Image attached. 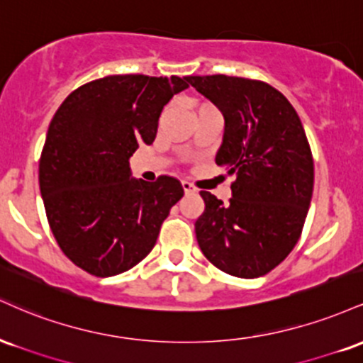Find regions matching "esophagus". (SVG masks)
Listing matches in <instances>:
<instances>
[{
	"label": "esophagus",
	"instance_id": "esophagus-1",
	"mask_svg": "<svg viewBox=\"0 0 363 363\" xmlns=\"http://www.w3.org/2000/svg\"><path fill=\"white\" fill-rule=\"evenodd\" d=\"M182 189H184V193L186 194H194V193H198V189H196V187L191 184V182H187V181H182Z\"/></svg>",
	"mask_w": 363,
	"mask_h": 363
}]
</instances>
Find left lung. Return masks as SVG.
Segmentation results:
<instances>
[{"label": "left lung", "instance_id": "left-lung-1", "mask_svg": "<svg viewBox=\"0 0 363 363\" xmlns=\"http://www.w3.org/2000/svg\"><path fill=\"white\" fill-rule=\"evenodd\" d=\"M187 82L225 119L215 162L234 174L228 205L201 191L194 230L206 259L239 278L269 273L302 234L314 187L309 141L286 97L264 82L211 74Z\"/></svg>", "mask_w": 363, "mask_h": 363}]
</instances>
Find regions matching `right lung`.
Segmentation results:
<instances>
[{
    "label": "right lung",
    "instance_id": "1",
    "mask_svg": "<svg viewBox=\"0 0 363 363\" xmlns=\"http://www.w3.org/2000/svg\"><path fill=\"white\" fill-rule=\"evenodd\" d=\"M187 78L112 74L77 89L56 111L39 162L45 215L61 251L94 277L136 266L184 194L177 179L145 182L129 157L152 145L158 118Z\"/></svg>",
    "mask_w": 363,
    "mask_h": 363
}]
</instances>
